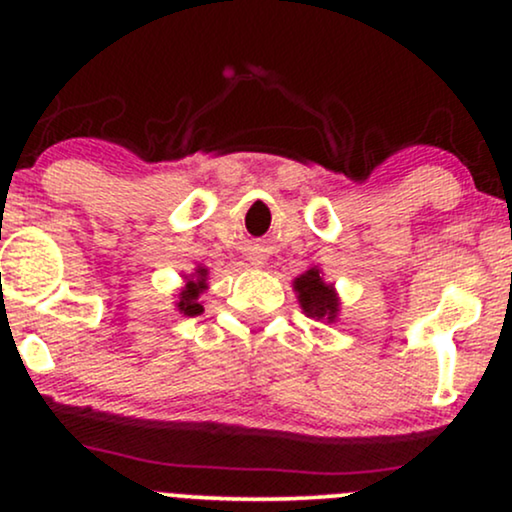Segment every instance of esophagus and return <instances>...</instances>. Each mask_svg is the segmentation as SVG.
Wrapping results in <instances>:
<instances>
[{"instance_id":"34e87169","label":"esophagus","mask_w":512,"mask_h":512,"mask_svg":"<svg viewBox=\"0 0 512 512\" xmlns=\"http://www.w3.org/2000/svg\"><path fill=\"white\" fill-rule=\"evenodd\" d=\"M255 264H260V262H255Z\"/></svg>"}]
</instances>
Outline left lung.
<instances>
[{"mask_svg": "<svg viewBox=\"0 0 512 512\" xmlns=\"http://www.w3.org/2000/svg\"><path fill=\"white\" fill-rule=\"evenodd\" d=\"M293 289L298 293V303H301L303 313L315 320L334 322L339 315V298L332 284H325L320 276V269H308V272L298 276L293 281Z\"/></svg>", "mask_w": 512, "mask_h": 512, "instance_id": "1", "label": "left lung"}]
</instances>
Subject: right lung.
Returning <instances> with one entry per match:
<instances>
[{"label": "right lung", "mask_w": 512, "mask_h": 512, "mask_svg": "<svg viewBox=\"0 0 512 512\" xmlns=\"http://www.w3.org/2000/svg\"><path fill=\"white\" fill-rule=\"evenodd\" d=\"M204 289H207V269L197 267L195 274H192L190 279L185 281V286H182L180 301L175 303L182 315L195 317V315L202 313L204 308H202V303H199V293H202Z\"/></svg>", "instance_id": "1"}]
</instances>
